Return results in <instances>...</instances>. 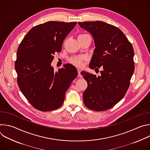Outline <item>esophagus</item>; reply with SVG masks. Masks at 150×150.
<instances>
[{
  "mask_svg": "<svg viewBox=\"0 0 150 150\" xmlns=\"http://www.w3.org/2000/svg\"><path fill=\"white\" fill-rule=\"evenodd\" d=\"M78 76L81 78L82 77V75L81 74V69H78Z\"/></svg>",
  "mask_w": 150,
  "mask_h": 150,
  "instance_id": "1",
  "label": "esophagus"
}]
</instances>
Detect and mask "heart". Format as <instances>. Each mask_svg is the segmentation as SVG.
<instances>
[{
	"mask_svg": "<svg viewBox=\"0 0 150 150\" xmlns=\"http://www.w3.org/2000/svg\"><path fill=\"white\" fill-rule=\"evenodd\" d=\"M85 35H87V34H81L78 36V38L82 37ZM84 59H85L84 57H75L72 58L70 61L72 64H74V65L77 66V67H81L82 64V61Z\"/></svg>",
	"mask_w": 150,
	"mask_h": 150,
	"instance_id": "1",
	"label": "heart"
}]
</instances>
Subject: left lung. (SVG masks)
Wrapping results in <instances>:
<instances>
[{
  "label": "left lung",
  "mask_w": 150,
  "mask_h": 150,
  "mask_svg": "<svg viewBox=\"0 0 150 150\" xmlns=\"http://www.w3.org/2000/svg\"><path fill=\"white\" fill-rule=\"evenodd\" d=\"M94 38L96 48L90 69L101 67V75L82 71L88 86L83 93V103L94 111L108 110L125 96L134 72V51L131 42L117 27L103 21L78 23Z\"/></svg>",
  "instance_id": "obj_1"
}]
</instances>
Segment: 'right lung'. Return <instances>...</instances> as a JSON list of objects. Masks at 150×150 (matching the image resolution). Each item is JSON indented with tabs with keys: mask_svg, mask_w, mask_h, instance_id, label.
<instances>
[{
	"mask_svg": "<svg viewBox=\"0 0 150 150\" xmlns=\"http://www.w3.org/2000/svg\"><path fill=\"white\" fill-rule=\"evenodd\" d=\"M76 22L49 21L32 28L20 43L15 68L18 86L36 109L48 112L62 105L65 93L77 76L76 68L67 63L54 71L51 63L62 50L63 42Z\"/></svg>",
	"mask_w": 150,
	"mask_h": 150,
	"instance_id": "1",
	"label": "right lung"
}]
</instances>
